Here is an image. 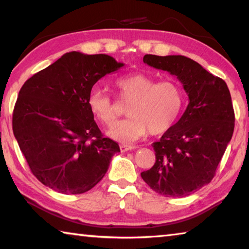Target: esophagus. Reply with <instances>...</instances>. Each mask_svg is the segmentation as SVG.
<instances>
[{
	"label": "esophagus",
	"mask_w": 249,
	"mask_h": 249,
	"mask_svg": "<svg viewBox=\"0 0 249 249\" xmlns=\"http://www.w3.org/2000/svg\"><path fill=\"white\" fill-rule=\"evenodd\" d=\"M136 148V146H133V145H121L120 146V149L122 153H125V151H128V150H133Z\"/></svg>",
	"instance_id": "esophagus-1"
}]
</instances>
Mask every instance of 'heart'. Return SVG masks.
Segmentation results:
<instances>
[{
	"instance_id": "1",
	"label": "heart",
	"mask_w": 249,
	"mask_h": 249,
	"mask_svg": "<svg viewBox=\"0 0 249 249\" xmlns=\"http://www.w3.org/2000/svg\"><path fill=\"white\" fill-rule=\"evenodd\" d=\"M115 88L128 117L109 129L108 136L121 142H134L148 133L167 132L181 115L184 94L178 83L171 80L156 82L149 75L133 73L116 79ZM88 107L104 126L114 125L119 116L116 103L107 91L95 89L88 96Z\"/></svg>"
}]
</instances>
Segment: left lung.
<instances>
[{
    "mask_svg": "<svg viewBox=\"0 0 249 249\" xmlns=\"http://www.w3.org/2000/svg\"><path fill=\"white\" fill-rule=\"evenodd\" d=\"M142 61L168 71L189 96L183 115L153 144L156 162L142 171L155 192L182 197L211 182L234 132V108L224 80L184 56L145 54Z\"/></svg>",
    "mask_w": 249,
    "mask_h": 249,
    "instance_id": "obj_1",
    "label": "left lung"
}]
</instances>
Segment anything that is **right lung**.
<instances>
[{
    "label": "right lung",
    "instance_id": "add662e5",
    "mask_svg": "<svg viewBox=\"0 0 249 249\" xmlns=\"http://www.w3.org/2000/svg\"><path fill=\"white\" fill-rule=\"evenodd\" d=\"M123 66L104 53L71 52L23 84L13 111V133L41 183L80 195L102 180L120 147L101 133L88 96L101 78Z\"/></svg>",
    "mask_w": 249,
    "mask_h": 249
}]
</instances>
